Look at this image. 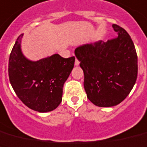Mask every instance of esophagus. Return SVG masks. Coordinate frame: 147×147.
I'll list each match as a JSON object with an SVG mask.
<instances>
[{"label":"esophagus","mask_w":147,"mask_h":147,"mask_svg":"<svg viewBox=\"0 0 147 147\" xmlns=\"http://www.w3.org/2000/svg\"><path fill=\"white\" fill-rule=\"evenodd\" d=\"M74 64H75V66H78V65H79V64H80V61H78V60L77 59V58H76V60H75Z\"/></svg>","instance_id":"34e87169"}]
</instances>
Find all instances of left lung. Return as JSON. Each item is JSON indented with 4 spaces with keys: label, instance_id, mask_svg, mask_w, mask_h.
Instances as JSON below:
<instances>
[{
    "label": "left lung",
    "instance_id": "1",
    "mask_svg": "<svg viewBox=\"0 0 147 147\" xmlns=\"http://www.w3.org/2000/svg\"><path fill=\"white\" fill-rule=\"evenodd\" d=\"M117 38L85 44L75 49L84 74L87 98L98 107L118 105L133 89L137 77V55L125 29L113 24Z\"/></svg>",
    "mask_w": 147,
    "mask_h": 147
}]
</instances>
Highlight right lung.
<instances>
[{"label":"right lung","mask_w":147,"mask_h":147,"mask_svg":"<svg viewBox=\"0 0 147 147\" xmlns=\"http://www.w3.org/2000/svg\"><path fill=\"white\" fill-rule=\"evenodd\" d=\"M20 35L10 53L8 74L18 98L38 112L53 111L62 101L63 86L74 66L75 57L58 54L32 61L23 55Z\"/></svg>","instance_id":"1"}]
</instances>
